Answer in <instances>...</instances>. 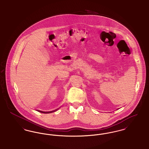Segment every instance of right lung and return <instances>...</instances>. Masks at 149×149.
Returning a JSON list of instances; mask_svg holds the SVG:
<instances>
[{"label":"right lung","instance_id":"add662e5","mask_svg":"<svg viewBox=\"0 0 149 149\" xmlns=\"http://www.w3.org/2000/svg\"><path fill=\"white\" fill-rule=\"evenodd\" d=\"M37 111H38V112H41V113H51V112H52V111H51V112H43V111H39V110H37Z\"/></svg>","mask_w":149,"mask_h":149}]
</instances>
